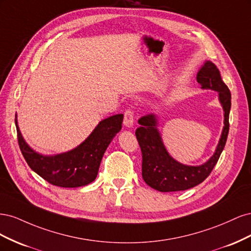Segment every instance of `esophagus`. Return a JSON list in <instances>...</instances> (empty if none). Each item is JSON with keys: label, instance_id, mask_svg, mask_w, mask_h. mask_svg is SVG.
Listing matches in <instances>:
<instances>
[{"label": "esophagus", "instance_id": "1", "mask_svg": "<svg viewBox=\"0 0 251 251\" xmlns=\"http://www.w3.org/2000/svg\"><path fill=\"white\" fill-rule=\"evenodd\" d=\"M134 113L132 110H126L125 112V119H124V125L126 127L131 128L134 126Z\"/></svg>", "mask_w": 251, "mask_h": 251}]
</instances>
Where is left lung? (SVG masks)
I'll use <instances>...</instances> for the list:
<instances>
[{"label": "left lung", "mask_w": 251, "mask_h": 251, "mask_svg": "<svg viewBox=\"0 0 251 251\" xmlns=\"http://www.w3.org/2000/svg\"><path fill=\"white\" fill-rule=\"evenodd\" d=\"M197 81L201 89L218 92L219 101L224 112V126L214 155L201 165H186L174 159L166 150L158 128V116L150 114L138 120L140 126L136 130V137L142 153V178L156 191L180 192L200 184L206 179L217 164L225 147L229 131V112L231 107L230 91L216 65L206 60L197 73Z\"/></svg>", "instance_id": "obj_1"}]
</instances>
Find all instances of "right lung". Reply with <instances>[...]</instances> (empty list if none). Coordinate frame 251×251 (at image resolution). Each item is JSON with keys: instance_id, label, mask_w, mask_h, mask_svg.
I'll return each instance as SVG.
<instances>
[{"instance_id": "1", "label": "right lung", "mask_w": 251, "mask_h": 251, "mask_svg": "<svg viewBox=\"0 0 251 251\" xmlns=\"http://www.w3.org/2000/svg\"><path fill=\"white\" fill-rule=\"evenodd\" d=\"M123 120L124 114L101 120L79 146L56 155H43L30 148L22 136L17 115L16 126L20 149L30 169L52 185L79 187L96 179L104 151L121 130Z\"/></svg>"}]
</instances>
